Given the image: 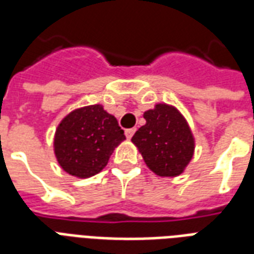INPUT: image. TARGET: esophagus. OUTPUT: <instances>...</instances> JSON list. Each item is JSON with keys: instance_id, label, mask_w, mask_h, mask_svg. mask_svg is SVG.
<instances>
[{"instance_id": "obj_1", "label": "esophagus", "mask_w": 254, "mask_h": 254, "mask_svg": "<svg viewBox=\"0 0 254 254\" xmlns=\"http://www.w3.org/2000/svg\"><path fill=\"white\" fill-rule=\"evenodd\" d=\"M135 129L134 127H131V129H127L125 130V135H127V138H131L133 137V134H134Z\"/></svg>"}]
</instances>
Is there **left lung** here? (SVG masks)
Segmentation results:
<instances>
[{"mask_svg":"<svg viewBox=\"0 0 254 254\" xmlns=\"http://www.w3.org/2000/svg\"><path fill=\"white\" fill-rule=\"evenodd\" d=\"M146 124L131 141L143 161L159 177H177L192 158L193 137L185 117L174 107L157 104L143 113Z\"/></svg>","mask_w":254,"mask_h":254,"instance_id":"obj_1","label":"left lung"}]
</instances>
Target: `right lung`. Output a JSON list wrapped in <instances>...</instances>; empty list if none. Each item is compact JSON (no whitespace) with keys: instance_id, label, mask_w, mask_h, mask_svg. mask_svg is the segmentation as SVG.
<instances>
[{"instance_id":"1","label":"right lung","mask_w":254,"mask_h":254,"mask_svg":"<svg viewBox=\"0 0 254 254\" xmlns=\"http://www.w3.org/2000/svg\"><path fill=\"white\" fill-rule=\"evenodd\" d=\"M125 139L115 116L101 105L71 112L55 131L54 147L62 169L73 177L89 178L107 166L115 147Z\"/></svg>"}]
</instances>
